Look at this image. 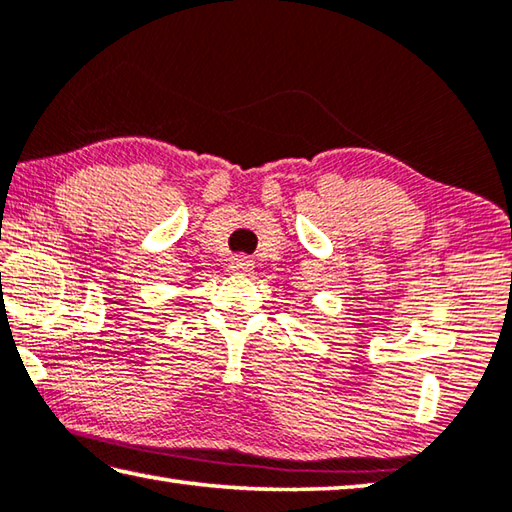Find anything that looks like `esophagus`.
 Instances as JSON below:
<instances>
[{
  "label": "esophagus",
  "mask_w": 512,
  "mask_h": 512,
  "mask_svg": "<svg viewBox=\"0 0 512 512\" xmlns=\"http://www.w3.org/2000/svg\"><path fill=\"white\" fill-rule=\"evenodd\" d=\"M231 269H234V272H238V274H249L254 269V263L245 256H234V258H231Z\"/></svg>",
  "instance_id": "esophagus-1"
}]
</instances>
